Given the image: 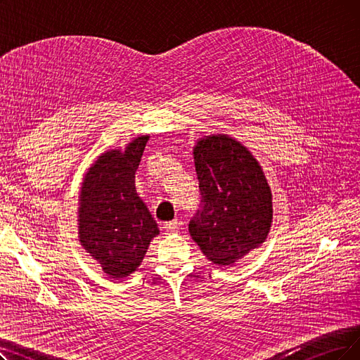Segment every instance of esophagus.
<instances>
[{"label": "esophagus", "instance_id": "34e87169", "mask_svg": "<svg viewBox=\"0 0 360 360\" xmlns=\"http://www.w3.org/2000/svg\"><path fill=\"white\" fill-rule=\"evenodd\" d=\"M180 229V221L179 220H172L164 224V230L167 235H176Z\"/></svg>", "mask_w": 360, "mask_h": 360}]
</instances>
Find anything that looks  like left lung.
Wrapping results in <instances>:
<instances>
[{"instance_id": "obj_1", "label": "left lung", "mask_w": 360, "mask_h": 360, "mask_svg": "<svg viewBox=\"0 0 360 360\" xmlns=\"http://www.w3.org/2000/svg\"><path fill=\"white\" fill-rule=\"evenodd\" d=\"M193 160L200 204L189 232L207 258L229 266L264 242L271 223V193L262 167L239 141L210 136Z\"/></svg>"}]
</instances>
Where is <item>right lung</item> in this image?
<instances>
[{
  "label": "right lung",
  "instance_id": "right-lung-1",
  "mask_svg": "<svg viewBox=\"0 0 360 360\" xmlns=\"http://www.w3.org/2000/svg\"><path fill=\"white\" fill-rule=\"evenodd\" d=\"M149 136L136 137L124 152L110 150L85 174L79 205L81 245L113 279L134 271L160 230L137 196L134 174Z\"/></svg>",
  "mask_w": 360,
  "mask_h": 360
}]
</instances>
